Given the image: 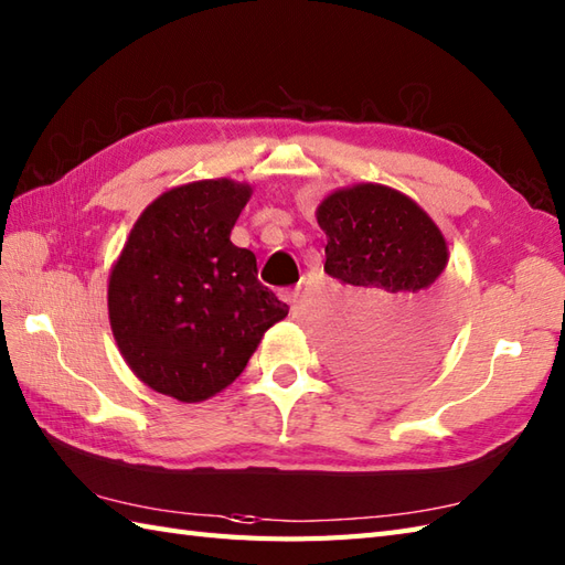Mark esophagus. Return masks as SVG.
<instances>
[{"instance_id":"esophagus-1","label":"esophagus","mask_w":565,"mask_h":565,"mask_svg":"<svg viewBox=\"0 0 565 565\" xmlns=\"http://www.w3.org/2000/svg\"><path fill=\"white\" fill-rule=\"evenodd\" d=\"M281 296H284V301L296 303V298L301 296V284H298V286H291V289H284V291H281Z\"/></svg>"}]
</instances>
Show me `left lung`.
<instances>
[{
    "mask_svg": "<svg viewBox=\"0 0 565 565\" xmlns=\"http://www.w3.org/2000/svg\"><path fill=\"white\" fill-rule=\"evenodd\" d=\"M326 271L359 291L334 364L366 386H398L435 364L454 320L449 249L415 201L381 184L334 191L318 209Z\"/></svg>",
    "mask_w": 565,
    "mask_h": 565,
    "instance_id": "8db88e82",
    "label": "left lung"
}]
</instances>
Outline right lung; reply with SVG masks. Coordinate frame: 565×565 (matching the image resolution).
Here are the masks:
<instances>
[{"instance_id": "obj_1", "label": "right lung", "mask_w": 565, "mask_h": 565, "mask_svg": "<svg viewBox=\"0 0 565 565\" xmlns=\"http://www.w3.org/2000/svg\"><path fill=\"white\" fill-rule=\"evenodd\" d=\"M252 194L231 179L167 191L142 211L109 279L111 330L128 366L182 403L243 374L289 306L257 279V257L231 243Z\"/></svg>"}]
</instances>
